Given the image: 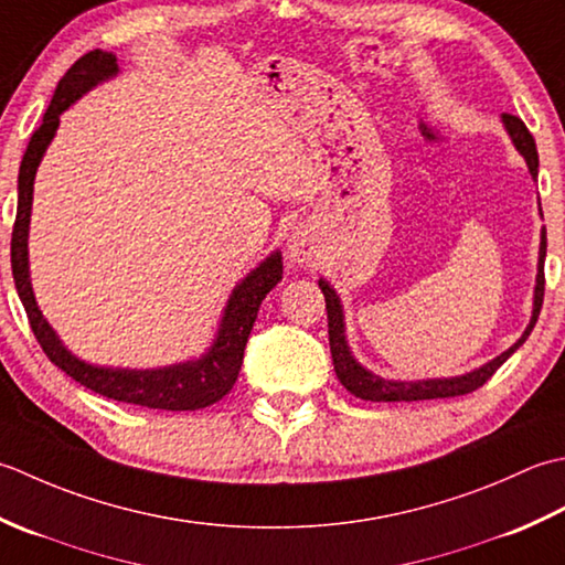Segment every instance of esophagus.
I'll list each match as a JSON object with an SVG mask.
<instances>
[{
  "mask_svg": "<svg viewBox=\"0 0 565 565\" xmlns=\"http://www.w3.org/2000/svg\"><path fill=\"white\" fill-rule=\"evenodd\" d=\"M287 256H290V260L297 263V266H307V263H312L317 258L315 238L307 226L295 228L292 236L287 238Z\"/></svg>",
  "mask_w": 565,
  "mask_h": 565,
  "instance_id": "obj_1",
  "label": "esophagus"
}]
</instances>
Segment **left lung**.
<instances>
[{"mask_svg": "<svg viewBox=\"0 0 565 565\" xmlns=\"http://www.w3.org/2000/svg\"><path fill=\"white\" fill-rule=\"evenodd\" d=\"M500 119H502L504 131H508V136H510L512 146L516 148V153L524 158L529 175H532V180H536L539 178V153H536L534 136L529 134L524 121L512 117V114H502ZM539 214H541V206H539ZM541 218H544V214H541ZM544 260H546V228H541L532 319H529V324H526L522 337L516 339L508 351H502L500 355H494L492 361L482 363L480 367H473V371H468L463 375L424 377V380H387L383 375H375L373 371H367L365 365L355 361V355H353V351L349 347V339H347V321H343L341 297L337 295V290H333L327 278H319V287L327 299L329 347H331L333 371H337V377L341 380V385L347 387L351 395L361 397V399H371V402H414V399H439V397H458V395L473 393V390H478L482 383H488L492 373L498 371V367L529 339V333H532L536 319H539V312H541V302H544Z\"/></svg>", "mask_w": 565, "mask_h": 565, "instance_id": "1", "label": "left lung"}]
</instances>
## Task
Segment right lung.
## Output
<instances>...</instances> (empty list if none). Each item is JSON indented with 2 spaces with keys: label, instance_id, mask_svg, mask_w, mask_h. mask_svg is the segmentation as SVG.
<instances>
[{
  "label": "right lung",
  "instance_id": "obj_1",
  "mask_svg": "<svg viewBox=\"0 0 565 565\" xmlns=\"http://www.w3.org/2000/svg\"><path fill=\"white\" fill-rule=\"evenodd\" d=\"M117 75V55L97 49L79 57L71 71L63 75L61 83H57L51 105L43 114V124L33 131L19 168L17 222L14 232H11V275H14L19 299L29 315L33 337L39 339L51 363L61 367L63 373L77 380L79 385L89 387L92 393L126 402V405H141L148 409L166 412H194L214 405L234 387L260 302L282 280L280 250H273L256 268L246 273V278H241L234 285L232 295L226 299V307L222 309V319H218L214 339L202 355L160 367H114L77 359L49 324V319L43 317L31 287L29 226L36 170L55 138L57 126H61V114L67 107H73L89 89H95L97 85Z\"/></svg>",
  "mask_w": 565,
  "mask_h": 565
}]
</instances>
